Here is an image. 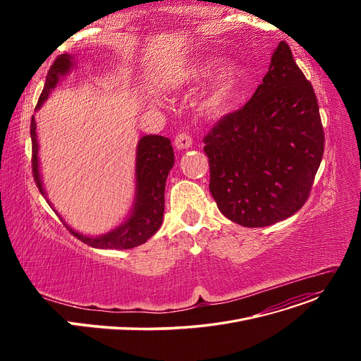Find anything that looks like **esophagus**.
Wrapping results in <instances>:
<instances>
[{"instance_id":"obj_1","label":"esophagus","mask_w":361,"mask_h":361,"mask_svg":"<svg viewBox=\"0 0 361 361\" xmlns=\"http://www.w3.org/2000/svg\"><path fill=\"white\" fill-rule=\"evenodd\" d=\"M174 145H176L177 149L184 150V149L192 147L193 139H192L190 135H187V133H180V135H177V137H176V140H174Z\"/></svg>"}]
</instances>
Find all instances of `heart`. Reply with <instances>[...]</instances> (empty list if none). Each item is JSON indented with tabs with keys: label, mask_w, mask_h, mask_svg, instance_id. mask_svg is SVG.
<instances>
[{
	"label": "heart",
	"mask_w": 361,
	"mask_h": 361,
	"mask_svg": "<svg viewBox=\"0 0 361 361\" xmlns=\"http://www.w3.org/2000/svg\"><path fill=\"white\" fill-rule=\"evenodd\" d=\"M221 61L222 59L218 55L207 56L177 78L180 86H200L212 78L202 97L200 108L215 118L233 109L244 82V70L237 61H226L222 66Z\"/></svg>",
	"instance_id": "b5f03b06"
}]
</instances>
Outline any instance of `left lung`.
Instances as JSON below:
<instances>
[{"mask_svg":"<svg viewBox=\"0 0 361 361\" xmlns=\"http://www.w3.org/2000/svg\"><path fill=\"white\" fill-rule=\"evenodd\" d=\"M209 190L218 209L249 228L294 215L306 203L324 157L314 90L279 42L252 99L206 135Z\"/></svg>","mask_w":361,"mask_h":361,"instance_id":"left-lung-1","label":"left lung"}]
</instances>
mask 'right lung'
Segmentation results:
<instances>
[{
  "label": "right lung",
  "mask_w": 361,
  "mask_h": 361,
  "mask_svg": "<svg viewBox=\"0 0 361 361\" xmlns=\"http://www.w3.org/2000/svg\"><path fill=\"white\" fill-rule=\"evenodd\" d=\"M74 67L73 56L70 54H63L55 63L51 66L45 87L41 93L39 101H37L36 111L39 109L44 102L48 99L51 90L60 82L61 78L68 74ZM30 137H32V171L35 183L39 188L41 195L47 199V193L44 190V184L41 180L39 171V145H37L36 135V123L35 117L30 121ZM174 166V150L171 146V140L164 136L147 135L143 136L137 143L136 150V192L135 202H133L130 215L126 218L116 228L106 234L98 237L83 235L64 222L67 230L78 237L80 241L86 243L94 249H117L126 250L137 247V245L146 243L154 235L159 226L162 225L164 218V206H165V183L169 174V169ZM49 203V200L47 199ZM51 204V203H49ZM54 209V207H52ZM56 214V211L54 209ZM59 215V214H56Z\"/></svg>",
  "instance_id": "1"
}]
</instances>
